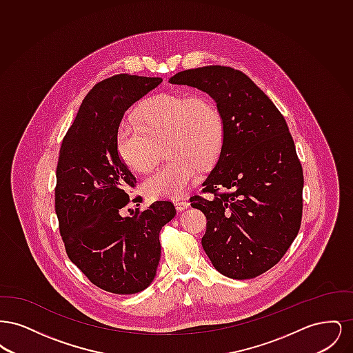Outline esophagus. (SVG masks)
<instances>
[{
	"instance_id": "obj_1",
	"label": "esophagus",
	"mask_w": 353,
	"mask_h": 353,
	"mask_svg": "<svg viewBox=\"0 0 353 353\" xmlns=\"http://www.w3.org/2000/svg\"><path fill=\"white\" fill-rule=\"evenodd\" d=\"M189 205H190V203H189V201H188L186 199H183V200H181V199H180V200H174V206H176V209L180 210V212L184 210L186 208H189Z\"/></svg>"
}]
</instances>
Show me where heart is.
<instances>
[{
    "label": "heart",
    "instance_id": "b5f03b06",
    "mask_svg": "<svg viewBox=\"0 0 353 353\" xmlns=\"http://www.w3.org/2000/svg\"><path fill=\"white\" fill-rule=\"evenodd\" d=\"M225 120L209 95L164 92L144 101L137 120H124L117 132L121 161L148 173L159 160V144L168 139L170 159L150 176L143 190L153 199L179 197L193 184L202 167L212 165L225 144Z\"/></svg>",
    "mask_w": 353,
    "mask_h": 353
}]
</instances>
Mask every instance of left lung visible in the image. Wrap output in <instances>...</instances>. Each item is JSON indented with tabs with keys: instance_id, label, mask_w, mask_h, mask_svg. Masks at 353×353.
<instances>
[{
	"instance_id": "obj_1",
	"label": "left lung",
	"mask_w": 353,
	"mask_h": 353,
	"mask_svg": "<svg viewBox=\"0 0 353 353\" xmlns=\"http://www.w3.org/2000/svg\"><path fill=\"white\" fill-rule=\"evenodd\" d=\"M169 83L209 94L225 120V144L190 205L206 217L202 248L221 274L252 279L274 268L301 229L303 169L283 115L239 70L206 66Z\"/></svg>"
}]
</instances>
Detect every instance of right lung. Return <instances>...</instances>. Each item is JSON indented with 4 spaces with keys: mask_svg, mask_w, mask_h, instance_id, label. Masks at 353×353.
<instances>
[{
    "mask_svg": "<svg viewBox=\"0 0 353 353\" xmlns=\"http://www.w3.org/2000/svg\"><path fill=\"white\" fill-rule=\"evenodd\" d=\"M161 82L119 74L95 84L58 157L55 213L68 258L92 285L119 295L151 285L161 254L160 230L176 216L169 200L121 214L136 177L119 157V125L134 101Z\"/></svg>",
    "mask_w": 353,
    "mask_h": 353,
    "instance_id": "add662e5",
    "label": "right lung"
}]
</instances>
